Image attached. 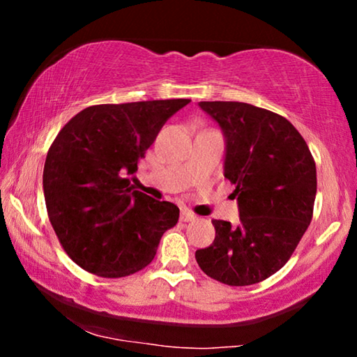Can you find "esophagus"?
Instances as JSON below:
<instances>
[{
  "mask_svg": "<svg viewBox=\"0 0 357 357\" xmlns=\"http://www.w3.org/2000/svg\"><path fill=\"white\" fill-rule=\"evenodd\" d=\"M193 220H197L195 214H192L189 209L181 211V222H193Z\"/></svg>",
  "mask_w": 357,
  "mask_h": 357,
  "instance_id": "34e87169",
  "label": "esophagus"
}]
</instances>
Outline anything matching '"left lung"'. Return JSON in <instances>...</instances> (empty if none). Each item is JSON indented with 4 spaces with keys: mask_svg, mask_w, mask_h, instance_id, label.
<instances>
[{
    "mask_svg": "<svg viewBox=\"0 0 357 357\" xmlns=\"http://www.w3.org/2000/svg\"><path fill=\"white\" fill-rule=\"evenodd\" d=\"M225 138L223 174L236 185L239 223L213 220L214 243L195 252L211 279L253 285L285 264L307 227L317 167L304 138L280 114L244 102H198Z\"/></svg>",
    "mask_w": 357,
    "mask_h": 357,
    "instance_id": "obj_1",
    "label": "left lung"
}]
</instances>
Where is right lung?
I'll return each instance as SVG.
<instances>
[{"instance_id": "1", "label": "right lung", "mask_w": 357, "mask_h": 357, "mask_svg": "<svg viewBox=\"0 0 357 357\" xmlns=\"http://www.w3.org/2000/svg\"><path fill=\"white\" fill-rule=\"evenodd\" d=\"M190 99L93 105L59 130L44 165L48 219L88 273L126 277L148 266L179 208L132 185L157 134Z\"/></svg>"}]
</instances>
